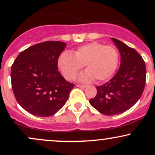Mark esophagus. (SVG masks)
<instances>
[{"mask_svg": "<svg viewBox=\"0 0 155 155\" xmlns=\"http://www.w3.org/2000/svg\"><path fill=\"white\" fill-rule=\"evenodd\" d=\"M76 87H81V88H85L86 87V85H82V84H76Z\"/></svg>", "mask_w": 155, "mask_h": 155, "instance_id": "1", "label": "esophagus"}]
</instances>
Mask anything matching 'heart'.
Instances as JSON below:
<instances>
[{
  "label": "heart",
  "mask_w": 155,
  "mask_h": 155,
  "mask_svg": "<svg viewBox=\"0 0 155 155\" xmlns=\"http://www.w3.org/2000/svg\"><path fill=\"white\" fill-rule=\"evenodd\" d=\"M119 54L112 46H104L98 42H91L80 46L73 54L65 52L60 55L58 65L64 77L72 80L84 65L87 71L79 76L81 81L95 79L97 82L109 79L116 71Z\"/></svg>",
  "instance_id": "obj_1"
}]
</instances>
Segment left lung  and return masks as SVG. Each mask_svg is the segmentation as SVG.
Returning a JSON list of instances; mask_svg holds the SVG:
<instances>
[{
    "label": "left lung",
    "mask_w": 155,
    "mask_h": 155,
    "mask_svg": "<svg viewBox=\"0 0 155 155\" xmlns=\"http://www.w3.org/2000/svg\"><path fill=\"white\" fill-rule=\"evenodd\" d=\"M121 55L118 71L108 82L97 87V95L90 104L105 115L128 110L139 100L146 84L145 62L136 50L112 38Z\"/></svg>",
    "instance_id": "obj_1"
}]
</instances>
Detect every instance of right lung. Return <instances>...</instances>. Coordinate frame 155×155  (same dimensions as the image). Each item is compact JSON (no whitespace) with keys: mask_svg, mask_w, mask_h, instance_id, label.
<instances>
[{"mask_svg":"<svg viewBox=\"0 0 155 155\" xmlns=\"http://www.w3.org/2000/svg\"><path fill=\"white\" fill-rule=\"evenodd\" d=\"M66 44L57 41L25 49L12 65L11 81L17 103L38 117L54 115L68 98L74 84L60 74L58 60Z\"/></svg>","mask_w":155,"mask_h":155,"instance_id":"add662e5","label":"right lung"}]
</instances>
